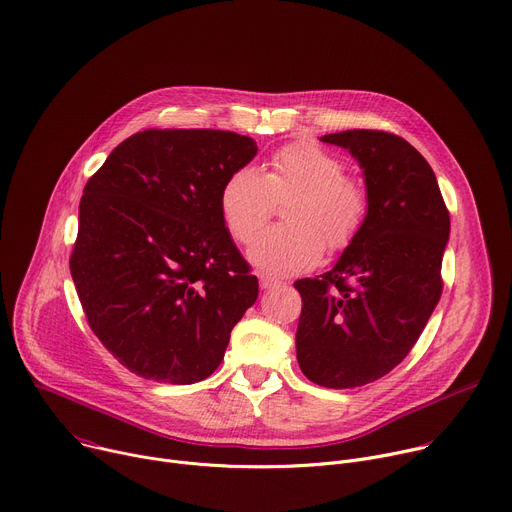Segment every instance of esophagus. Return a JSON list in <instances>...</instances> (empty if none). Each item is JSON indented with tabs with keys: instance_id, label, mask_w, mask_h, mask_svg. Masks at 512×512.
Masks as SVG:
<instances>
[{
	"instance_id": "34e87169",
	"label": "esophagus",
	"mask_w": 512,
	"mask_h": 512,
	"mask_svg": "<svg viewBox=\"0 0 512 512\" xmlns=\"http://www.w3.org/2000/svg\"><path fill=\"white\" fill-rule=\"evenodd\" d=\"M282 282L277 280V277H271V275H265V273H259V286L261 290H271L275 286H280Z\"/></svg>"
}]
</instances>
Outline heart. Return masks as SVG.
I'll list each match as a JSON object with an SVG mask.
<instances>
[{"label": "heart", "instance_id": "heart-1", "mask_svg": "<svg viewBox=\"0 0 512 512\" xmlns=\"http://www.w3.org/2000/svg\"><path fill=\"white\" fill-rule=\"evenodd\" d=\"M286 224L273 226L251 245L249 261L265 275L284 277L312 267L322 249H347L365 222L367 192L345 175V163L324 147L298 141L275 151L267 165L239 167L220 190V214L239 243H251L273 212L288 198Z\"/></svg>", "mask_w": 512, "mask_h": 512}]
</instances>
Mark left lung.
Returning a JSON list of instances; mask_svg holds the SVG:
<instances>
[{"label": "left lung", "mask_w": 512, "mask_h": 512, "mask_svg": "<svg viewBox=\"0 0 512 512\" xmlns=\"http://www.w3.org/2000/svg\"><path fill=\"white\" fill-rule=\"evenodd\" d=\"M363 169L367 216L331 271L296 282V357L324 388H355L392 371L441 298L449 212L425 157L382 130L320 136Z\"/></svg>", "instance_id": "left-lung-1"}]
</instances>
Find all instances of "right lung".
Listing matches in <instances>:
<instances>
[{
  "label": "right lung",
  "instance_id": "right-lung-1",
  "mask_svg": "<svg viewBox=\"0 0 512 512\" xmlns=\"http://www.w3.org/2000/svg\"><path fill=\"white\" fill-rule=\"evenodd\" d=\"M255 155L237 132L145 130L87 181L71 277L91 331L132 374L208 378L255 304L257 277L218 204L226 177Z\"/></svg>",
  "mask_w": 512,
  "mask_h": 512
}]
</instances>
